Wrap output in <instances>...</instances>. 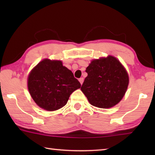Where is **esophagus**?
<instances>
[{
    "mask_svg": "<svg viewBox=\"0 0 155 155\" xmlns=\"http://www.w3.org/2000/svg\"><path fill=\"white\" fill-rule=\"evenodd\" d=\"M78 81H79V82H80V83L81 84V85H82V84H83V81H84V79H83V78H79V80H78Z\"/></svg>",
    "mask_w": 155,
    "mask_h": 155,
    "instance_id": "34e87169",
    "label": "esophagus"
}]
</instances>
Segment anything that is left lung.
I'll use <instances>...</instances> for the list:
<instances>
[{"instance_id": "1", "label": "left lung", "mask_w": 155, "mask_h": 155, "mask_svg": "<svg viewBox=\"0 0 155 155\" xmlns=\"http://www.w3.org/2000/svg\"><path fill=\"white\" fill-rule=\"evenodd\" d=\"M85 72L87 77L81 90L91 104L107 109L121 101L129 80L127 70L115 57L93 60Z\"/></svg>"}]
</instances>
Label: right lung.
Listing matches in <instances>:
<instances>
[{
    "mask_svg": "<svg viewBox=\"0 0 155 155\" xmlns=\"http://www.w3.org/2000/svg\"><path fill=\"white\" fill-rule=\"evenodd\" d=\"M73 73L61 61L44 59L31 70L28 89L39 107L55 111L66 104L73 91L81 87Z\"/></svg>",
    "mask_w": 155,
    "mask_h": 155,
    "instance_id": "add662e5",
    "label": "right lung"
}]
</instances>
